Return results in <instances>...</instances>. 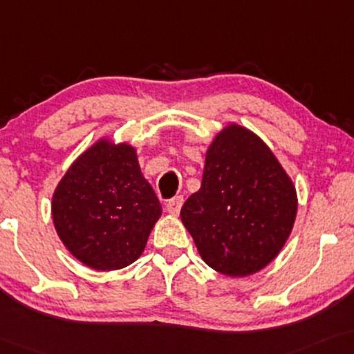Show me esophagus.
Wrapping results in <instances>:
<instances>
[{
	"label": "esophagus",
	"mask_w": 354,
	"mask_h": 354,
	"mask_svg": "<svg viewBox=\"0 0 354 354\" xmlns=\"http://www.w3.org/2000/svg\"><path fill=\"white\" fill-rule=\"evenodd\" d=\"M183 202H184V198L181 196L171 198V201L165 205L167 212L170 213V215H178L179 210H181V207H183Z\"/></svg>",
	"instance_id": "obj_1"
}]
</instances>
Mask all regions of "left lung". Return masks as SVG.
<instances>
[{"label":"left lung","mask_w":354,"mask_h":354,"mask_svg":"<svg viewBox=\"0 0 354 354\" xmlns=\"http://www.w3.org/2000/svg\"><path fill=\"white\" fill-rule=\"evenodd\" d=\"M297 191L271 149L236 123L213 139L202 186L184 202L181 221L202 260L243 277L270 265L290 236Z\"/></svg>","instance_id":"1"}]
</instances>
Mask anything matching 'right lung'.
I'll return each mask as SVG.
<instances>
[{"instance_id": "add662e5", "label": "right lung", "mask_w": 354, "mask_h": 354, "mask_svg": "<svg viewBox=\"0 0 354 354\" xmlns=\"http://www.w3.org/2000/svg\"><path fill=\"white\" fill-rule=\"evenodd\" d=\"M51 212L59 239L77 260L113 271L141 257L162 205L142 176L136 149L104 138L59 181Z\"/></svg>"}]
</instances>
